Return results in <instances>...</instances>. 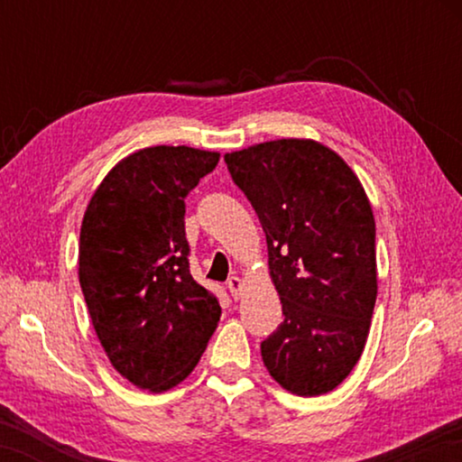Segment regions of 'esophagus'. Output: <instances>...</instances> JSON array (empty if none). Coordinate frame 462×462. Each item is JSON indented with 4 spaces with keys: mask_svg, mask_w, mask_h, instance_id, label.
<instances>
[{
    "mask_svg": "<svg viewBox=\"0 0 462 462\" xmlns=\"http://www.w3.org/2000/svg\"><path fill=\"white\" fill-rule=\"evenodd\" d=\"M228 289L234 300H238V297L242 295V289H245V283H242L240 277H230L228 279Z\"/></svg>",
    "mask_w": 462,
    "mask_h": 462,
    "instance_id": "obj_1",
    "label": "esophagus"
}]
</instances>
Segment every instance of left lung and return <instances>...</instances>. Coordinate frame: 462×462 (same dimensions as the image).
<instances>
[{"mask_svg": "<svg viewBox=\"0 0 462 462\" xmlns=\"http://www.w3.org/2000/svg\"><path fill=\"white\" fill-rule=\"evenodd\" d=\"M267 236L283 324L261 344L281 387L301 397L340 385L361 358L377 300L374 217L363 183L338 152L279 138L226 152Z\"/></svg>", "mask_w": 462, "mask_h": 462, "instance_id": "left-lung-1", "label": "left lung"}]
</instances>
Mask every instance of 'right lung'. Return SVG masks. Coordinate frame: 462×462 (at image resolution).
Here are the masks:
<instances>
[{
    "mask_svg": "<svg viewBox=\"0 0 462 462\" xmlns=\"http://www.w3.org/2000/svg\"><path fill=\"white\" fill-rule=\"evenodd\" d=\"M220 152L148 146L122 159L91 195L81 222L79 283L109 363L140 389L187 379L220 322L216 297L195 283L185 198Z\"/></svg>",
    "mask_w": 462,
    "mask_h": 462,
    "instance_id": "add662e5",
    "label": "right lung"
}]
</instances>
